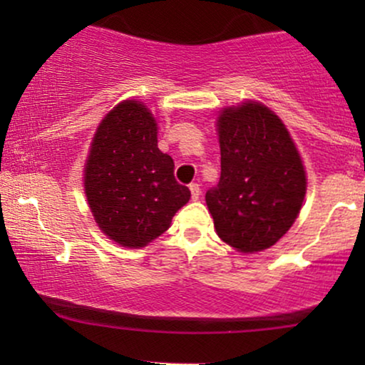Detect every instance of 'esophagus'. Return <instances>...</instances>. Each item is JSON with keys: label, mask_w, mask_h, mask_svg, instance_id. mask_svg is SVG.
Returning <instances> with one entry per match:
<instances>
[{"label": "esophagus", "mask_w": 365, "mask_h": 365, "mask_svg": "<svg viewBox=\"0 0 365 365\" xmlns=\"http://www.w3.org/2000/svg\"><path fill=\"white\" fill-rule=\"evenodd\" d=\"M188 188H190L192 199H194V200L199 199V197H200V185H199V183H190Z\"/></svg>", "instance_id": "34e87169"}]
</instances>
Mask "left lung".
Listing matches in <instances>:
<instances>
[{
    "label": "left lung",
    "mask_w": 365,
    "mask_h": 365,
    "mask_svg": "<svg viewBox=\"0 0 365 365\" xmlns=\"http://www.w3.org/2000/svg\"><path fill=\"white\" fill-rule=\"evenodd\" d=\"M221 177L206 192L221 240L240 252L269 249L290 230L305 197V171L290 133L269 108L247 101L217 120Z\"/></svg>",
    "instance_id": "obj_1"
}]
</instances>
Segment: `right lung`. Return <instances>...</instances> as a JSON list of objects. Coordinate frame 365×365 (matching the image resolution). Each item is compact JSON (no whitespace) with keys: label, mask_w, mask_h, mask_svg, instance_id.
Instances as JSON below:
<instances>
[{"label":"right lung","mask_w":365,"mask_h":365,"mask_svg":"<svg viewBox=\"0 0 365 365\" xmlns=\"http://www.w3.org/2000/svg\"><path fill=\"white\" fill-rule=\"evenodd\" d=\"M175 163L158 148V127L144 104L120 103L101 121L86 165V195L104 235L145 247L170 228L190 199Z\"/></svg>","instance_id":"right-lung-1"}]
</instances>
